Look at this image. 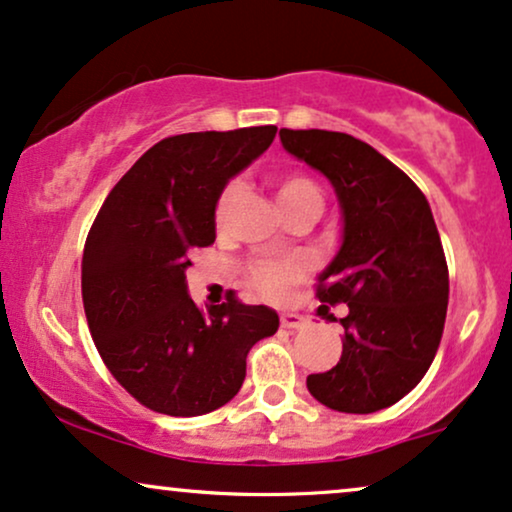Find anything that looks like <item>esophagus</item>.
Here are the masks:
<instances>
[{"label": "esophagus", "instance_id": "1", "mask_svg": "<svg viewBox=\"0 0 512 512\" xmlns=\"http://www.w3.org/2000/svg\"><path fill=\"white\" fill-rule=\"evenodd\" d=\"M281 326L290 328V331H302V328L309 326V319H304L302 314L286 312V314H281Z\"/></svg>", "mask_w": 512, "mask_h": 512}]
</instances>
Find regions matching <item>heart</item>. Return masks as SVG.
Returning <instances> with one entry per match:
<instances>
[{"label":"heart","mask_w":512,"mask_h":512,"mask_svg":"<svg viewBox=\"0 0 512 512\" xmlns=\"http://www.w3.org/2000/svg\"><path fill=\"white\" fill-rule=\"evenodd\" d=\"M234 186H226V189L219 193L217 205H215V222L222 224L226 217V210H229L231 198H234ZM300 200H316L321 203V191L319 186L314 184L312 179L300 177V174H293V177H286L278 184V203L281 205H290V203H300ZM300 276V269L297 264H288V262H260L250 269L248 281L250 286L262 293L269 300H278L288 293L290 283Z\"/></svg>","instance_id":"obj_1"}]
</instances>
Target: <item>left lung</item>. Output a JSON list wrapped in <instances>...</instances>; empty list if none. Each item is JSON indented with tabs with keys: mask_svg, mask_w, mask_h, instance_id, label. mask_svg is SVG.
<instances>
[{
	"mask_svg": "<svg viewBox=\"0 0 512 512\" xmlns=\"http://www.w3.org/2000/svg\"><path fill=\"white\" fill-rule=\"evenodd\" d=\"M278 137L331 181L342 212L340 250L316 286L323 304L349 307L342 357L309 375L307 390L333 411L387 409L423 380L444 331L449 269L428 198L349 134L281 129Z\"/></svg>",
	"mask_w": 512,
	"mask_h": 512,
	"instance_id": "left-lung-1",
	"label": "left lung"
}]
</instances>
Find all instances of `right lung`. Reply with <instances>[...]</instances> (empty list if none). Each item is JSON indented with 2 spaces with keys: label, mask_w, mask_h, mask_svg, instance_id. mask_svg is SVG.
I'll return each mask as SVG.
<instances>
[{
  "label": "right lung",
  "mask_w": 512,
  "mask_h": 512,
  "mask_svg": "<svg viewBox=\"0 0 512 512\" xmlns=\"http://www.w3.org/2000/svg\"><path fill=\"white\" fill-rule=\"evenodd\" d=\"M274 125L158 141L129 167L89 229L82 302L113 378L146 409L203 416L241 390L245 357L278 314L238 300L198 309L189 250L215 243V205L231 177L271 146Z\"/></svg>",
  "instance_id": "1"
}]
</instances>
